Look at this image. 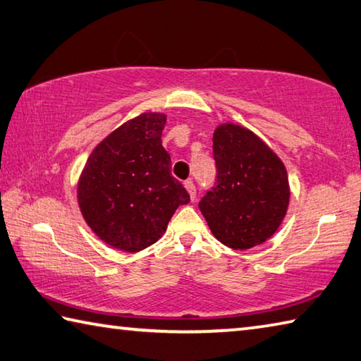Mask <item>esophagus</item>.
I'll use <instances>...</instances> for the list:
<instances>
[{
    "label": "esophagus",
    "instance_id": "34e87169",
    "mask_svg": "<svg viewBox=\"0 0 361 361\" xmlns=\"http://www.w3.org/2000/svg\"><path fill=\"white\" fill-rule=\"evenodd\" d=\"M185 188L188 189L189 195H191V200L194 202V200H195V185L192 183V180H188V181L185 183Z\"/></svg>",
    "mask_w": 361,
    "mask_h": 361
}]
</instances>
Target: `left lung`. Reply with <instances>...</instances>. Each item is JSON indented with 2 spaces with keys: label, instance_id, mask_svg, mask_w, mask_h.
Wrapping results in <instances>:
<instances>
[{
  "label": "left lung",
  "instance_id": "obj_1",
  "mask_svg": "<svg viewBox=\"0 0 361 361\" xmlns=\"http://www.w3.org/2000/svg\"><path fill=\"white\" fill-rule=\"evenodd\" d=\"M213 156L216 183L199 202L209 231L237 251L265 243L289 207L283 161L252 130L233 123L216 128Z\"/></svg>",
  "mask_w": 361,
  "mask_h": 361
}]
</instances>
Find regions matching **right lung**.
<instances>
[{
	"mask_svg": "<svg viewBox=\"0 0 361 361\" xmlns=\"http://www.w3.org/2000/svg\"><path fill=\"white\" fill-rule=\"evenodd\" d=\"M167 116L147 112L109 134L85 164L77 186L78 207L104 243L139 252L156 243L189 194L170 173L162 147Z\"/></svg>",
	"mask_w": 361,
	"mask_h": 361,
	"instance_id": "right-lung-1",
	"label": "right lung"
}]
</instances>
